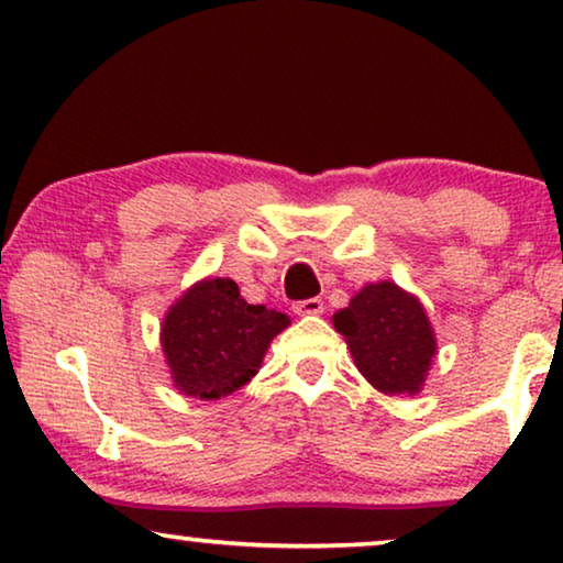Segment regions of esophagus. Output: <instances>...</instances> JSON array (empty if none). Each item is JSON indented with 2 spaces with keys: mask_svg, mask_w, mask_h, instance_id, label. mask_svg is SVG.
I'll list each match as a JSON object with an SVG mask.
<instances>
[{
  "mask_svg": "<svg viewBox=\"0 0 563 563\" xmlns=\"http://www.w3.org/2000/svg\"><path fill=\"white\" fill-rule=\"evenodd\" d=\"M291 310H295L297 314H320L322 312V299L320 297L299 299V302L291 305Z\"/></svg>",
  "mask_w": 563,
  "mask_h": 563,
  "instance_id": "1",
  "label": "esophagus"
}]
</instances>
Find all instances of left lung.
Returning <instances> with one entry per match:
<instances>
[{"instance_id":"obj_1","label":"left lung","mask_w":563,"mask_h":563,"mask_svg":"<svg viewBox=\"0 0 563 563\" xmlns=\"http://www.w3.org/2000/svg\"><path fill=\"white\" fill-rule=\"evenodd\" d=\"M333 325L358 372L384 395H415L435 356V335L418 299L391 282L368 284Z\"/></svg>"}]
</instances>
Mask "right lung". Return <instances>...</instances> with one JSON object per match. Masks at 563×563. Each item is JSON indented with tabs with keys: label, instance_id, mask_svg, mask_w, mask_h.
Returning a JSON list of instances; mask_svg holds the SVG:
<instances>
[{
	"label": "right lung",
	"instance_id": "right-lung-1",
	"mask_svg": "<svg viewBox=\"0 0 563 563\" xmlns=\"http://www.w3.org/2000/svg\"><path fill=\"white\" fill-rule=\"evenodd\" d=\"M287 325L284 312L245 302L233 279H205L168 310L161 345L184 395L220 399L258 374L268 343Z\"/></svg>",
	"mask_w": 563,
	"mask_h": 563
}]
</instances>
